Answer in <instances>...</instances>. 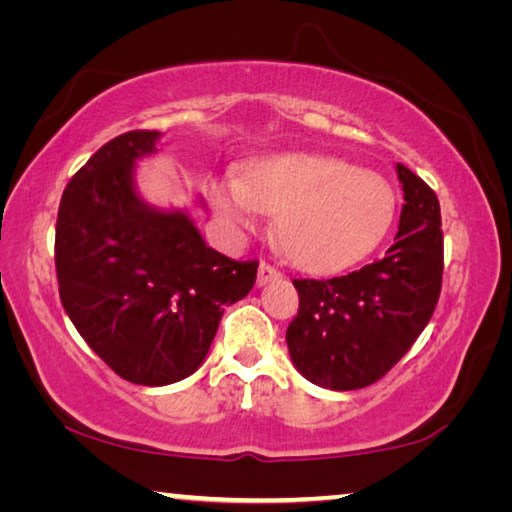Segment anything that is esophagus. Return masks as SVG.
I'll return each instance as SVG.
<instances>
[{
	"instance_id": "obj_1",
	"label": "esophagus",
	"mask_w": 512,
	"mask_h": 512,
	"mask_svg": "<svg viewBox=\"0 0 512 512\" xmlns=\"http://www.w3.org/2000/svg\"><path fill=\"white\" fill-rule=\"evenodd\" d=\"M280 277H282V273L277 271L275 266H271V264H262V266H259V273H257V287H266L268 282L280 280Z\"/></svg>"
}]
</instances>
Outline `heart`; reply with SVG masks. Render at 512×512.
<instances>
[{
	"mask_svg": "<svg viewBox=\"0 0 512 512\" xmlns=\"http://www.w3.org/2000/svg\"><path fill=\"white\" fill-rule=\"evenodd\" d=\"M214 212L232 230H253L257 214H277L275 235L293 264L332 273L379 246L395 214V194L377 171L329 155L284 153L250 162L239 180L214 178Z\"/></svg>",
	"mask_w": 512,
	"mask_h": 512,
	"instance_id": "obj_1",
	"label": "heart"
}]
</instances>
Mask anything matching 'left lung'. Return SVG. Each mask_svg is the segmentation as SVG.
I'll return each mask as SVG.
<instances>
[{
    "label": "left lung",
    "mask_w": 512,
    "mask_h": 512,
    "mask_svg": "<svg viewBox=\"0 0 512 512\" xmlns=\"http://www.w3.org/2000/svg\"><path fill=\"white\" fill-rule=\"evenodd\" d=\"M404 205L393 246L377 262L332 280H293L298 316L287 329L293 366L311 384L357 391L409 352L443 284V230L433 189L397 164Z\"/></svg>",
    "instance_id": "1"
}]
</instances>
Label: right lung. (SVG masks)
Instances as JSON below:
<instances>
[{
	"mask_svg": "<svg viewBox=\"0 0 512 512\" xmlns=\"http://www.w3.org/2000/svg\"><path fill=\"white\" fill-rule=\"evenodd\" d=\"M158 131H131L69 180L56 221L60 302L85 343L121 379L167 386L196 372L225 307L246 298L257 262L205 246L183 210H158L135 189V164Z\"/></svg>",
	"mask_w": 512,
	"mask_h": 512,
	"instance_id": "right-lung-1",
	"label": "right lung"
}]
</instances>
